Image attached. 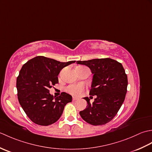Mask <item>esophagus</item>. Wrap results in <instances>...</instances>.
<instances>
[{
    "label": "esophagus",
    "instance_id": "esophagus-1",
    "mask_svg": "<svg viewBox=\"0 0 152 152\" xmlns=\"http://www.w3.org/2000/svg\"><path fill=\"white\" fill-rule=\"evenodd\" d=\"M78 97H77V96H72L73 101H76V100H78Z\"/></svg>",
    "mask_w": 152,
    "mask_h": 152
}]
</instances>
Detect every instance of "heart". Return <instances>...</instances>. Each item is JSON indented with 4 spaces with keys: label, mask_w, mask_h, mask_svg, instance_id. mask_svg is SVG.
<instances>
[{
    "label": "heart",
    "mask_w": 152,
    "mask_h": 152,
    "mask_svg": "<svg viewBox=\"0 0 152 152\" xmlns=\"http://www.w3.org/2000/svg\"><path fill=\"white\" fill-rule=\"evenodd\" d=\"M85 86L82 83H76V84L70 85L68 87L66 90L71 94L80 95L84 91Z\"/></svg>",
    "instance_id": "obj_1"
}]
</instances>
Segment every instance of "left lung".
Masks as SVG:
<instances>
[{
	"label": "left lung",
	"instance_id": "1",
	"mask_svg": "<svg viewBox=\"0 0 152 152\" xmlns=\"http://www.w3.org/2000/svg\"><path fill=\"white\" fill-rule=\"evenodd\" d=\"M77 64L88 66L93 74L89 95H96L93 103L88 97L85 110L80 112L83 120L93 125L110 121L124 102L128 85L122 64L110 58L78 61Z\"/></svg>",
	"mask_w": 152,
	"mask_h": 152
}]
</instances>
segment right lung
Masks as SVG:
<instances>
[{
	"instance_id": "add662e5",
	"label": "right lung",
	"mask_w": 152,
	"mask_h": 152,
	"mask_svg": "<svg viewBox=\"0 0 152 152\" xmlns=\"http://www.w3.org/2000/svg\"><path fill=\"white\" fill-rule=\"evenodd\" d=\"M60 62L51 58L37 56L23 64L16 82L19 102L34 124L48 126L54 124L62 115L70 95L63 92L53 96L49 89L59 82L58 75L64 67L74 63Z\"/></svg>"
}]
</instances>
